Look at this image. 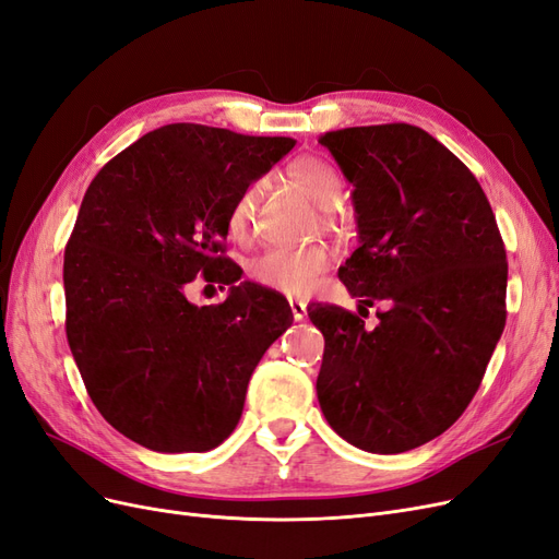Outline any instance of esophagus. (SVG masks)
Wrapping results in <instances>:
<instances>
[{"label":"esophagus","mask_w":559,"mask_h":559,"mask_svg":"<svg viewBox=\"0 0 559 559\" xmlns=\"http://www.w3.org/2000/svg\"><path fill=\"white\" fill-rule=\"evenodd\" d=\"M290 309H293V318L299 322L306 318V304L299 299H290Z\"/></svg>","instance_id":"34e87169"}]
</instances>
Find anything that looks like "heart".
<instances>
[{"instance_id":"b5f03b06","label":"heart","mask_w":559,"mask_h":559,"mask_svg":"<svg viewBox=\"0 0 559 559\" xmlns=\"http://www.w3.org/2000/svg\"><path fill=\"white\" fill-rule=\"evenodd\" d=\"M290 176L311 194V200L322 209H334L341 202L344 192V181L338 171L325 157L304 155L297 157L290 165ZM262 197V183H250L237 200H234L227 227L234 237H243L248 231L258 202ZM328 223L334 225L336 218L328 211ZM330 266V250L322 243L299 246V248H269L258 255L248 266V274L255 283L276 290L283 295H304L309 293L316 278Z\"/></svg>"}]
</instances>
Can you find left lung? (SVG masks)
<instances>
[{
	"label": "left lung",
	"instance_id": "1",
	"mask_svg": "<svg viewBox=\"0 0 559 559\" xmlns=\"http://www.w3.org/2000/svg\"><path fill=\"white\" fill-rule=\"evenodd\" d=\"M353 183L359 248L338 269L359 313L309 309L325 336L318 402L367 453L418 448L469 406L507 325L509 262L476 176L416 124L346 128L318 139Z\"/></svg>",
	"mask_w": 559,
	"mask_h": 559
}]
</instances>
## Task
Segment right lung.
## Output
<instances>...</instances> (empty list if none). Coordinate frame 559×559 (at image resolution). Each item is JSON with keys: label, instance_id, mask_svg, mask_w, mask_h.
<instances>
[{"label": "right lung", "instance_id": "obj_1", "mask_svg": "<svg viewBox=\"0 0 559 559\" xmlns=\"http://www.w3.org/2000/svg\"><path fill=\"white\" fill-rule=\"evenodd\" d=\"M295 139L174 122L106 162L64 248L67 341L104 420L157 453H204L237 427L250 373L293 325L276 290L225 258L234 200ZM197 275L231 284L194 307Z\"/></svg>", "mask_w": 559, "mask_h": 559}]
</instances>
